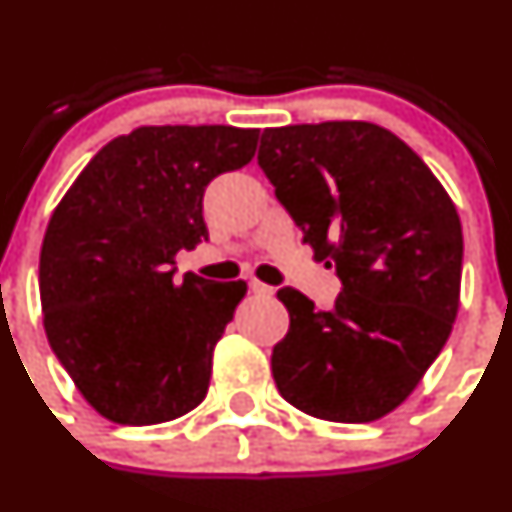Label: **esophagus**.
I'll use <instances>...</instances> for the list:
<instances>
[{
  "label": "esophagus",
  "mask_w": 512,
  "mask_h": 512,
  "mask_svg": "<svg viewBox=\"0 0 512 512\" xmlns=\"http://www.w3.org/2000/svg\"><path fill=\"white\" fill-rule=\"evenodd\" d=\"M250 292L260 294V297H272V294H275V289H272L270 285H262V282H250Z\"/></svg>",
  "instance_id": "34e87169"
}]
</instances>
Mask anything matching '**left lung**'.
Returning <instances> with one entry per match:
<instances>
[{
  "label": "left lung",
  "mask_w": 512,
  "mask_h": 512,
  "mask_svg": "<svg viewBox=\"0 0 512 512\" xmlns=\"http://www.w3.org/2000/svg\"><path fill=\"white\" fill-rule=\"evenodd\" d=\"M257 163L317 260L342 280L329 312L277 292L289 332L272 349L282 399L324 421L394 411L436 361L458 312L463 232L428 165L386 128H265Z\"/></svg>",
  "instance_id": "1"
}]
</instances>
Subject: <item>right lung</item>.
<instances>
[{"label": "right lung", "mask_w": 512, "mask_h": 512, "mask_svg": "<svg viewBox=\"0 0 512 512\" xmlns=\"http://www.w3.org/2000/svg\"><path fill=\"white\" fill-rule=\"evenodd\" d=\"M257 133L136 128L106 143L56 205L39 257L46 339L108 421H173L208 394L213 349L247 285L175 280V255L208 240L205 188L250 163Z\"/></svg>", "instance_id": "right-lung-1"}]
</instances>
